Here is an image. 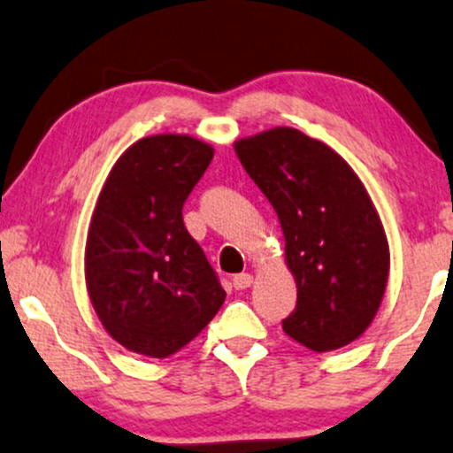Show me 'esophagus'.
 I'll return each mask as SVG.
<instances>
[{
  "label": "esophagus",
  "instance_id": "34e87169",
  "mask_svg": "<svg viewBox=\"0 0 453 453\" xmlns=\"http://www.w3.org/2000/svg\"><path fill=\"white\" fill-rule=\"evenodd\" d=\"M254 283V277L250 273H242V275L233 277V288L235 289H248Z\"/></svg>",
  "mask_w": 453,
  "mask_h": 453
}]
</instances>
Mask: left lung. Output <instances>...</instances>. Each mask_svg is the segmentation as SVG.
Instances as JSON below:
<instances>
[{
  "label": "left lung",
  "mask_w": 453,
  "mask_h": 453,
  "mask_svg": "<svg viewBox=\"0 0 453 453\" xmlns=\"http://www.w3.org/2000/svg\"><path fill=\"white\" fill-rule=\"evenodd\" d=\"M235 153L286 237L298 300L283 332L315 353L350 344L380 309L390 266L387 233L359 176L294 127L242 138Z\"/></svg>",
  "instance_id": "left-lung-1"
}]
</instances>
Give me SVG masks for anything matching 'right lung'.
Segmentation results:
<instances>
[{
	"label": "right lung",
	"instance_id": "1",
	"mask_svg": "<svg viewBox=\"0 0 453 453\" xmlns=\"http://www.w3.org/2000/svg\"><path fill=\"white\" fill-rule=\"evenodd\" d=\"M214 157L187 134L141 138L115 161L86 242V286L100 323L127 350L164 359L188 344L226 292L182 222Z\"/></svg>",
	"mask_w": 453,
	"mask_h": 453
}]
</instances>
